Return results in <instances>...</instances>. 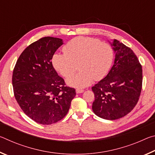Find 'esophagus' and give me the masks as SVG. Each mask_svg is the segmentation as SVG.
<instances>
[{"label":"esophagus","instance_id":"obj_1","mask_svg":"<svg viewBox=\"0 0 155 155\" xmlns=\"http://www.w3.org/2000/svg\"><path fill=\"white\" fill-rule=\"evenodd\" d=\"M84 91V90L83 89H80V88H77V90H76V92L77 94H79V93H83Z\"/></svg>","mask_w":155,"mask_h":155}]
</instances>
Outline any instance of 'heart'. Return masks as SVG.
I'll use <instances>...</instances> for the list:
<instances>
[{
  "label": "heart",
  "mask_w": 155,
  "mask_h": 155,
  "mask_svg": "<svg viewBox=\"0 0 155 155\" xmlns=\"http://www.w3.org/2000/svg\"><path fill=\"white\" fill-rule=\"evenodd\" d=\"M64 52L54 54L52 64L63 77H68L74 74L78 63L80 71L67 79L69 85L76 87H85L94 79H102L114 60V50L109 44L90 37L72 39L64 46Z\"/></svg>",
  "instance_id": "1"
}]
</instances>
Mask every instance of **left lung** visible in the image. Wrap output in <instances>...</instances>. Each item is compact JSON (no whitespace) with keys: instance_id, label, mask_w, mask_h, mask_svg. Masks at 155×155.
<instances>
[{"instance_id":"left-lung-1","label":"left lung","mask_w":155,"mask_h":155,"mask_svg":"<svg viewBox=\"0 0 155 155\" xmlns=\"http://www.w3.org/2000/svg\"><path fill=\"white\" fill-rule=\"evenodd\" d=\"M111 46L114 64L105 77L91 87L95 100L92 110L101 118L114 120L134 109L142 88V67L130 48L117 40Z\"/></svg>"}]
</instances>
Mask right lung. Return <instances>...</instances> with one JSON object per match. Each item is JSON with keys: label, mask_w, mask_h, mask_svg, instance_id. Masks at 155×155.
<instances>
[{"label": "right lung", "mask_w": 155, "mask_h": 155, "mask_svg": "<svg viewBox=\"0 0 155 155\" xmlns=\"http://www.w3.org/2000/svg\"><path fill=\"white\" fill-rule=\"evenodd\" d=\"M61 39L44 37L26 48L17 60L12 75L14 96L23 112L41 124H52L64 118L76 96L65 85L52 65Z\"/></svg>", "instance_id": "right-lung-1"}]
</instances>
